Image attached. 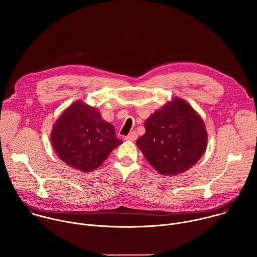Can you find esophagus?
<instances>
[{
    "mask_svg": "<svg viewBox=\"0 0 257 257\" xmlns=\"http://www.w3.org/2000/svg\"><path fill=\"white\" fill-rule=\"evenodd\" d=\"M137 139V133L135 131H132L130 132L126 137H125V140H128V141H134Z\"/></svg>",
    "mask_w": 257,
    "mask_h": 257,
    "instance_id": "esophagus-1",
    "label": "esophagus"
}]
</instances>
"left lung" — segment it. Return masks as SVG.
I'll list each match as a JSON object with an SVG mask.
<instances>
[{"instance_id":"8db88e82","label":"left lung","mask_w":257,"mask_h":257,"mask_svg":"<svg viewBox=\"0 0 257 257\" xmlns=\"http://www.w3.org/2000/svg\"><path fill=\"white\" fill-rule=\"evenodd\" d=\"M144 127L145 133L136 144L146 161L164 176L188 171L206 150L207 132L201 117L180 97L157 109Z\"/></svg>"}]
</instances>
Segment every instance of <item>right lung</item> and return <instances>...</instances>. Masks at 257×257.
<instances>
[{"mask_svg":"<svg viewBox=\"0 0 257 257\" xmlns=\"http://www.w3.org/2000/svg\"><path fill=\"white\" fill-rule=\"evenodd\" d=\"M53 149L60 160L81 172L97 169L123 141L114 126L104 121L97 108L82 100L68 106L51 133Z\"/></svg>","mask_w":257,"mask_h":257,"instance_id":"add662e5","label":"right lung"}]
</instances>
